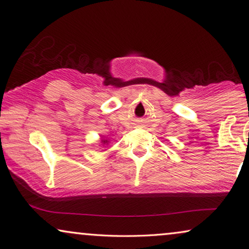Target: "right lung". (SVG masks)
<instances>
[{"mask_svg": "<svg viewBox=\"0 0 249 249\" xmlns=\"http://www.w3.org/2000/svg\"><path fill=\"white\" fill-rule=\"evenodd\" d=\"M103 141V143H106L107 142V140H102Z\"/></svg>", "mask_w": 249, "mask_h": 249, "instance_id": "obj_1", "label": "right lung"}]
</instances>
